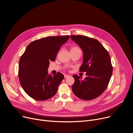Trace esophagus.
Masks as SVG:
<instances>
[{"instance_id": "obj_1", "label": "esophagus", "mask_w": 133, "mask_h": 133, "mask_svg": "<svg viewBox=\"0 0 133 133\" xmlns=\"http://www.w3.org/2000/svg\"><path fill=\"white\" fill-rule=\"evenodd\" d=\"M69 76H70V75H68V74H66V75H64L65 78H68V77H69Z\"/></svg>"}]
</instances>
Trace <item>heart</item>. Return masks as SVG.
<instances>
[{"instance_id":"heart-1","label":"heart","mask_w":133,"mask_h":133,"mask_svg":"<svg viewBox=\"0 0 133 133\" xmlns=\"http://www.w3.org/2000/svg\"><path fill=\"white\" fill-rule=\"evenodd\" d=\"M77 49H79V48L76 46H73V47H72V48L71 49V50H77Z\"/></svg>"}]
</instances>
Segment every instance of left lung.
<instances>
[{
	"mask_svg": "<svg viewBox=\"0 0 133 133\" xmlns=\"http://www.w3.org/2000/svg\"><path fill=\"white\" fill-rule=\"evenodd\" d=\"M71 38L82 49L83 59L80 71L86 72L83 80L77 75L73 76V92L82 100L94 99L107 88L112 75L110 55L96 39L83 36H72Z\"/></svg>",
	"mask_w": 133,
	"mask_h": 133,
	"instance_id": "8db88e82",
	"label": "left lung"
}]
</instances>
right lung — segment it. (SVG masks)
<instances>
[{
	"label": "right lung",
	"mask_w": 133,
	"mask_h": 133,
	"mask_svg": "<svg viewBox=\"0 0 133 133\" xmlns=\"http://www.w3.org/2000/svg\"><path fill=\"white\" fill-rule=\"evenodd\" d=\"M69 36L47 37L35 40L26 47L19 63L18 77L24 91L34 100L44 101L53 96L64 76L48 74L50 61L55 59L61 46Z\"/></svg>",
	"instance_id": "add662e5"
}]
</instances>
